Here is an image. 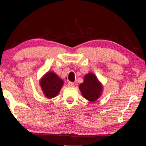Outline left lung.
<instances>
[{
	"instance_id": "8db88e82",
	"label": "left lung",
	"mask_w": 146,
	"mask_h": 146,
	"mask_svg": "<svg viewBox=\"0 0 146 146\" xmlns=\"http://www.w3.org/2000/svg\"><path fill=\"white\" fill-rule=\"evenodd\" d=\"M64 82L55 73L49 72L40 82V86L48 98H52L58 94Z\"/></svg>"
}]
</instances>
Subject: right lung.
<instances>
[{"mask_svg": "<svg viewBox=\"0 0 146 146\" xmlns=\"http://www.w3.org/2000/svg\"><path fill=\"white\" fill-rule=\"evenodd\" d=\"M80 90L86 99L94 102L100 97L102 88L96 76L89 73L85 76L84 82L80 85Z\"/></svg>", "mask_w": 146, "mask_h": 146, "instance_id": "add662e5", "label": "right lung"}]
</instances>
